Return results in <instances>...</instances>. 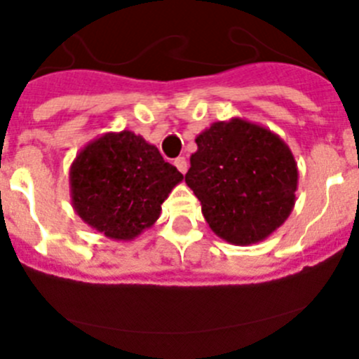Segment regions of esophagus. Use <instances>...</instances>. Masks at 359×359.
<instances>
[{
	"label": "esophagus",
	"instance_id": "1",
	"mask_svg": "<svg viewBox=\"0 0 359 359\" xmlns=\"http://www.w3.org/2000/svg\"><path fill=\"white\" fill-rule=\"evenodd\" d=\"M174 165H176V169L182 174H185L187 169H189V163H187V160L183 156L176 158V160H174Z\"/></svg>",
	"mask_w": 359,
	"mask_h": 359
}]
</instances>
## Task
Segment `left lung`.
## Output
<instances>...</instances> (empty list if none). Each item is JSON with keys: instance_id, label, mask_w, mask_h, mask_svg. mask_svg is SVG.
<instances>
[{"instance_id": "1", "label": "left lung", "mask_w": 359, "mask_h": 359, "mask_svg": "<svg viewBox=\"0 0 359 359\" xmlns=\"http://www.w3.org/2000/svg\"><path fill=\"white\" fill-rule=\"evenodd\" d=\"M196 144L185 182L217 236L251 245L283 226L294 210L299 172L279 135L233 117L206 128Z\"/></svg>"}]
</instances>
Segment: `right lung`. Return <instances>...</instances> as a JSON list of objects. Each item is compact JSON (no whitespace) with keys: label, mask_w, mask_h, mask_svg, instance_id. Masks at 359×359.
<instances>
[{"label":"right lung","mask_w":359,"mask_h":359,"mask_svg":"<svg viewBox=\"0 0 359 359\" xmlns=\"http://www.w3.org/2000/svg\"><path fill=\"white\" fill-rule=\"evenodd\" d=\"M183 174L133 131L88 142L69 169L71 203L85 224L117 242L149 229Z\"/></svg>","instance_id":"1"}]
</instances>
